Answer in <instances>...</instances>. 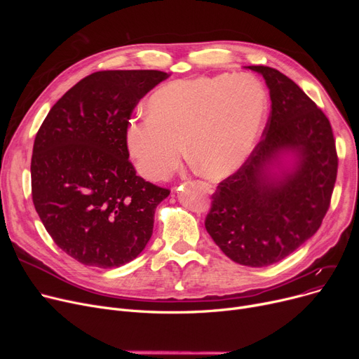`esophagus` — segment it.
<instances>
[{
  "instance_id": "1",
  "label": "esophagus",
  "mask_w": 359,
  "mask_h": 359,
  "mask_svg": "<svg viewBox=\"0 0 359 359\" xmlns=\"http://www.w3.org/2000/svg\"><path fill=\"white\" fill-rule=\"evenodd\" d=\"M198 184L203 186L205 189L208 191V192H214V186H212V183H210V182H202V180H198Z\"/></svg>"
}]
</instances>
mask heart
I'll use <instances>...</instances> for the list:
<instances>
[{"label": "heart", "instance_id": "obj_1", "mask_svg": "<svg viewBox=\"0 0 359 359\" xmlns=\"http://www.w3.org/2000/svg\"><path fill=\"white\" fill-rule=\"evenodd\" d=\"M266 106L265 90L248 74L164 84L148 99V116L129 125V153L141 176L163 180L182 161L186 144L203 176L225 177L250 156Z\"/></svg>", "mask_w": 359, "mask_h": 359}]
</instances>
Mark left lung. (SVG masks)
I'll list each match as a JSON object with an SVG mask.
<instances>
[{"instance_id":"1","label":"left lung","mask_w":359,"mask_h":359,"mask_svg":"<svg viewBox=\"0 0 359 359\" xmlns=\"http://www.w3.org/2000/svg\"><path fill=\"white\" fill-rule=\"evenodd\" d=\"M271 113L262 140L236 173L212 194L205 229L217 246L244 266H269L290 256L320 229L337 176L332 125L323 110L287 75L265 65ZM292 150L296 168L271 178L267 164Z\"/></svg>"}]
</instances>
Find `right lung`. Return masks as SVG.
I'll return each instance as SVG.
<instances>
[{"instance_id":"right-lung-1","label":"right lung","mask_w":359,"mask_h":359,"mask_svg":"<svg viewBox=\"0 0 359 359\" xmlns=\"http://www.w3.org/2000/svg\"><path fill=\"white\" fill-rule=\"evenodd\" d=\"M167 77L156 69L93 72L37 130L30 164L36 212L56 246L86 266H122L153 236L156 208L170 191L137 176L126 134L138 102Z\"/></svg>"}]
</instances>
